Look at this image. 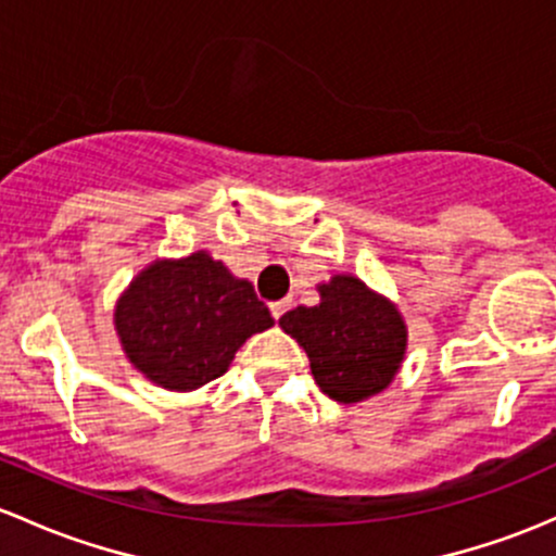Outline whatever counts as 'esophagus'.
Instances as JSON below:
<instances>
[{
	"instance_id": "34e87169",
	"label": "esophagus",
	"mask_w": 556,
	"mask_h": 556,
	"mask_svg": "<svg viewBox=\"0 0 556 556\" xmlns=\"http://www.w3.org/2000/svg\"><path fill=\"white\" fill-rule=\"evenodd\" d=\"M290 306H293V301H290V298H282V301H274L271 306H268V308H271V317H274V319H279V317H282L285 312H288Z\"/></svg>"
}]
</instances>
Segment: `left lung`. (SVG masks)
Masks as SVG:
<instances>
[{"label":"left lung","instance_id":"obj_1","mask_svg":"<svg viewBox=\"0 0 556 556\" xmlns=\"http://www.w3.org/2000/svg\"><path fill=\"white\" fill-rule=\"evenodd\" d=\"M317 306H298L279 327L303 346L330 400L356 405L389 389L407 354V325L394 301L354 274L317 285Z\"/></svg>","mask_w":556,"mask_h":556}]
</instances>
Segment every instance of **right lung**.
I'll return each instance as SVG.
<instances>
[{
  "label": "right lung",
  "mask_w": 556,
  "mask_h": 556,
  "mask_svg": "<svg viewBox=\"0 0 556 556\" xmlns=\"http://www.w3.org/2000/svg\"><path fill=\"white\" fill-rule=\"evenodd\" d=\"M274 325L253 282L207 250L140 268L114 306L130 365L167 391H194L229 370L233 354Z\"/></svg>",
  "instance_id": "add662e5"
}]
</instances>
